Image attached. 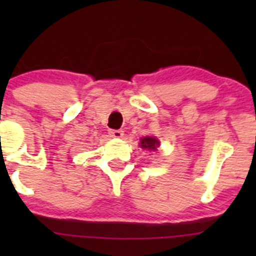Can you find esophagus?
<instances>
[{"mask_svg":"<svg viewBox=\"0 0 256 256\" xmlns=\"http://www.w3.org/2000/svg\"><path fill=\"white\" fill-rule=\"evenodd\" d=\"M110 136L115 138H121L124 136V131L122 130H112L110 131Z\"/></svg>","mask_w":256,"mask_h":256,"instance_id":"obj_1","label":"esophagus"}]
</instances>
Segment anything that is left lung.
I'll return each mask as SVG.
<instances>
[{
    "label": "left lung",
    "instance_id": "1",
    "mask_svg": "<svg viewBox=\"0 0 256 256\" xmlns=\"http://www.w3.org/2000/svg\"><path fill=\"white\" fill-rule=\"evenodd\" d=\"M140 146L144 150H150V151H156L157 147L160 146V141L156 138H151V136H146L140 140Z\"/></svg>",
    "mask_w": 256,
    "mask_h": 256
}]
</instances>
